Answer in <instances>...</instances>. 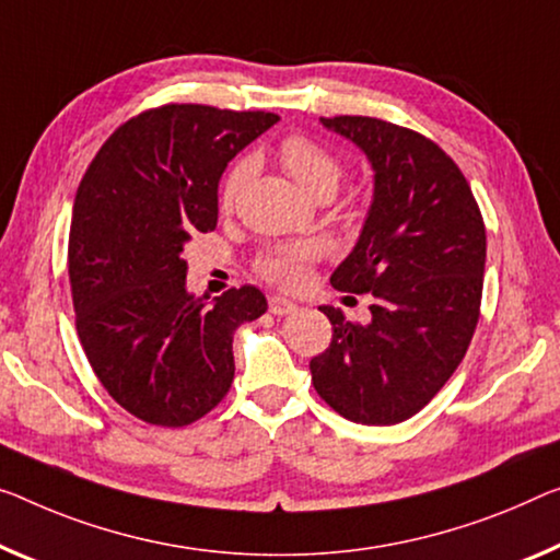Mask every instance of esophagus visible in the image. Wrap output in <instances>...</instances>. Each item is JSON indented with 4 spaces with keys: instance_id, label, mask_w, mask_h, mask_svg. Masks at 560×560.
<instances>
[{
    "instance_id": "obj_1",
    "label": "esophagus",
    "mask_w": 560,
    "mask_h": 560,
    "mask_svg": "<svg viewBox=\"0 0 560 560\" xmlns=\"http://www.w3.org/2000/svg\"><path fill=\"white\" fill-rule=\"evenodd\" d=\"M295 303H292V300H288V298H280V295H272L270 298V313L272 315H290V313H295Z\"/></svg>"
}]
</instances>
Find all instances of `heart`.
Wrapping results in <instances>:
<instances>
[{
    "mask_svg": "<svg viewBox=\"0 0 560 560\" xmlns=\"http://www.w3.org/2000/svg\"><path fill=\"white\" fill-rule=\"evenodd\" d=\"M278 160L285 167L288 175L295 179L300 187H305L307 192L317 190H335L340 179V162L332 154L310 140L305 135H288L285 140L278 144ZM247 162L240 160L228 170V175L222 177L220 185V208L228 210L235 202V197L243 187L247 177ZM317 257V247L310 243H292V245H278L265 250L257 257V272L265 280H270L272 285L280 288H298L305 280L307 265Z\"/></svg>",
    "mask_w": 560,
    "mask_h": 560,
    "instance_id": "heart-1",
    "label": "heart"
}]
</instances>
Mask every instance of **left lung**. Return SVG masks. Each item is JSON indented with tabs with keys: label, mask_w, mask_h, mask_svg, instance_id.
Wrapping results in <instances>:
<instances>
[{
	"label": "left lung",
	"mask_w": 560,
	"mask_h": 560,
	"mask_svg": "<svg viewBox=\"0 0 560 560\" xmlns=\"http://www.w3.org/2000/svg\"><path fill=\"white\" fill-rule=\"evenodd\" d=\"M373 165V202L332 288L373 295L370 323H332L310 360L313 385L342 418L395 425L425 408L470 346L480 315L486 225L468 179L433 140L375 117H320Z\"/></svg>",
	"instance_id": "1"
}]
</instances>
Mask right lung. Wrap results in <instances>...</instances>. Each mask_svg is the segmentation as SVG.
<instances>
[{
  "label": "right lung",
  "mask_w": 560,
  "mask_h": 560,
  "mask_svg": "<svg viewBox=\"0 0 560 560\" xmlns=\"http://www.w3.org/2000/svg\"><path fill=\"white\" fill-rule=\"evenodd\" d=\"M272 112L162 105L119 125L77 187L70 285L94 375L127 412L183 428L225 398L232 335L257 320V288L208 307L185 288V247L218 225L228 162L278 122Z\"/></svg>",
  "instance_id": "add662e5"
}]
</instances>
